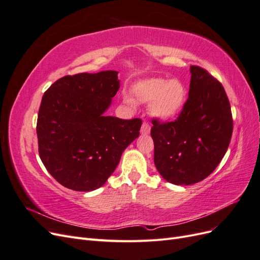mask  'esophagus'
<instances>
[{"mask_svg": "<svg viewBox=\"0 0 260 260\" xmlns=\"http://www.w3.org/2000/svg\"><path fill=\"white\" fill-rule=\"evenodd\" d=\"M151 132V125H149V123L148 122H143V124H142V127H141V133H142V135H148V133Z\"/></svg>", "mask_w": 260, "mask_h": 260, "instance_id": "esophagus-1", "label": "esophagus"}]
</instances>
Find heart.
<instances>
[{
    "label": "heart",
    "mask_w": 260,
    "mask_h": 260,
    "mask_svg": "<svg viewBox=\"0 0 260 260\" xmlns=\"http://www.w3.org/2000/svg\"><path fill=\"white\" fill-rule=\"evenodd\" d=\"M131 91L133 99L139 103H149V112L161 120H168L177 116L182 109L186 98L185 85L178 79L149 78L137 82ZM124 102L132 104L133 100L125 95Z\"/></svg>",
    "instance_id": "heart-1"
}]
</instances>
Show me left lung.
<instances>
[{
  "label": "left lung",
  "instance_id": "8db88e82",
  "mask_svg": "<svg viewBox=\"0 0 260 260\" xmlns=\"http://www.w3.org/2000/svg\"><path fill=\"white\" fill-rule=\"evenodd\" d=\"M188 99L175 121L153 119L154 162L176 185L198 183L221 161L229 147L233 120L222 84L199 66H191Z\"/></svg>",
  "mask_w": 260,
  "mask_h": 260
}]
</instances>
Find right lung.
<instances>
[{"instance_id": "add662e5", "label": "right lung", "mask_w": 260, "mask_h": 260, "mask_svg": "<svg viewBox=\"0 0 260 260\" xmlns=\"http://www.w3.org/2000/svg\"><path fill=\"white\" fill-rule=\"evenodd\" d=\"M119 88L118 73L106 70L65 76L45 91L37 121L39 155L65 187L90 192L105 184L140 136L139 118L104 115Z\"/></svg>"}]
</instances>
